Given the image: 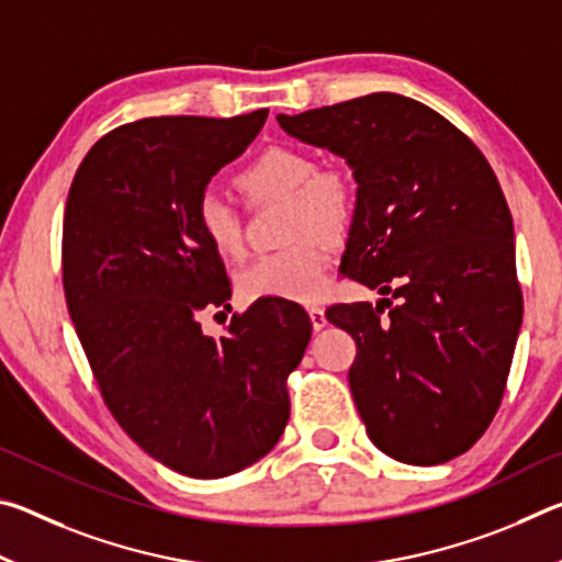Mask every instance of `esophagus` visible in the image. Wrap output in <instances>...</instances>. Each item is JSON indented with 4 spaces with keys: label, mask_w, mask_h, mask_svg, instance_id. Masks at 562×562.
<instances>
[{
    "label": "esophagus",
    "mask_w": 562,
    "mask_h": 562,
    "mask_svg": "<svg viewBox=\"0 0 562 562\" xmlns=\"http://www.w3.org/2000/svg\"><path fill=\"white\" fill-rule=\"evenodd\" d=\"M307 312H310V319H312V327H315V331H322V329L327 327L325 310H322V307H310Z\"/></svg>",
    "instance_id": "34e87169"
}]
</instances>
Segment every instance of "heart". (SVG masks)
<instances>
[{"mask_svg": "<svg viewBox=\"0 0 562 562\" xmlns=\"http://www.w3.org/2000/svg\"><path fill=\"white\" fill-rule=\"evenodd\" d=\"M237 186L250 201H288V235L300 240L282 252L262 255L240 272L237 288L245 300L310 302L325 290L329 250L319 237H339L351 217V190L339 173H319L310 150L274 146L237 176ZM195 227L203 240L221 255L243 252L240 213L223 195L207 190L198 198Z\"/></svg>", "mask_w": 562, "mask_h": 562, "instance_id": "heart-1", "label": "heart"}]
</instances>
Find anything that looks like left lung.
Wrapping results in <instances>:
<instances>
[{
	"label": "left lung",
	"mask_w": 562,
	"mask_h": 562,
	"mask_svg": "<svg viewBox=\"0 0 562 562\" xmlns=\"http://www.w3.org/2000/svg\"><path fill=\"white\" fill-rule=\"evenodd\" d=\"M278 123L357 183L339 270L382 297L335 304L327 319L357 341L349 389L369 439L402 463L456 459L496 414L522 322L496 173L453 123L398 93Z\"/></svg>",
	"instance_id": "1"
}]
</instances>
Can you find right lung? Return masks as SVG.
Wrapping results in <instances>:
<instances>
[{"label":"right lung","mask_w":562,"mask_h":562,"mask_svg":"<svg viewBox=\"0 0 562 562\" xmlns=\"http://www.w3.org/2000/svg\"><path fill=\"white\" fill-rule=\"evenodd\" d=\"M265 119L126 123L81 160L66 201V304L103 402L150 459L190 479H223L274 449L290 418L284 379L312 337L307 312L284 300L252 302L221 339L198 322L233 294L195 227L198 198Z\"/></svg>","instance_id":"add662e5"}]
</instances>
